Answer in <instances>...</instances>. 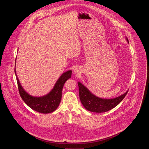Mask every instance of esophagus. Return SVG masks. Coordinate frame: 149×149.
<instances>
[{
    "mask_svg": "<svg viewBox=\"0 0 149 149\" xmlns=\"http://www.w3.org/2000/svg\"><path fill=\"white\" fill-rule=\"evenodd\" d=\"M79 69L78 68H76L74 69V72L75 74H78V72H79Z\"/></svg>",
    "mask_w": 149,
    "mask_h": 149,
    "instance_id": "obj_1",
    "label": "esophagus"
}]
</instances>
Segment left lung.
<instances>
[{
  "label": "left lung",
  "mask_w": 149,
  "mask_h": 149,
  "mask_svg": "<svg viewBox=\"0 0 149 149\" xmlns=\"http://www.w3.org/2000/svg\"><path fill=\"white\" fill-rule=\"evenodd\" d=\"M126 39L128 42V40L126 37ZM78 84L79 97L82 104L86 110L96 113L106 112L113 109L123 99L128 91V90L126 92L116 98L104 99L99 98L93 94L80 82L79 81Z\"/></svg>",
  "instance_id": "left-lung-1"
}]
</instances>
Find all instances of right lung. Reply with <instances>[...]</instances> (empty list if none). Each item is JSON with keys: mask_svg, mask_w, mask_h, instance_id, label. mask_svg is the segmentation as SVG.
Listing matches in <instances>:
<instances>
[{"mask_svg": "<svg viewBox=\"0 0 149 149\" xmlns=\"http://www.w3.org/2000/svg\"><path fill=\"white\" fill-rule=\"evenodd\" d=\"M14 72L22 99L33 110L39 113L45 114L51 113L57 108L61 100L62 91L64 84L67 80L71 78L72 74V71L70 70L65 72L58 79L54 88L48 94L41 97H34L26 92L21 85L16 74L15 65Z\"/></svg>", "mask_w": 149, "mask_h": 149, "instance_id": "right-lung-1", "label": "right lung"}]
</instances>
